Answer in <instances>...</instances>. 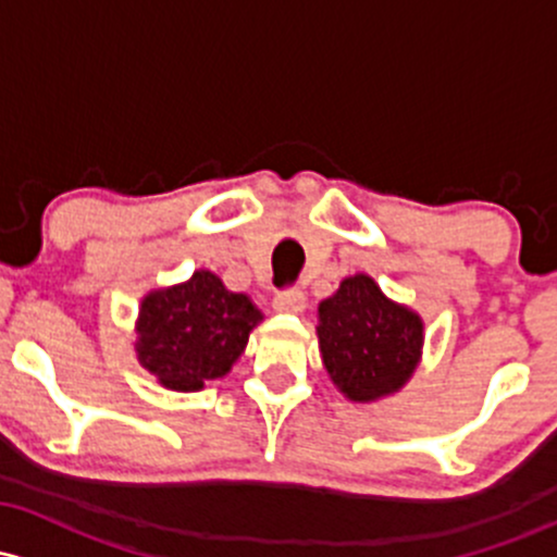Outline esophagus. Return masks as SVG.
Returning a JSON list of instances; mask_svg holds the SVG:
<instances>
[{"mask_svg":"<svg viewBox=\"0 0 557 557\" xmlns=\"http://www.w3.org/2000/svg\"><path fill=\"white\" fill-rule=\"evenodd\" d=\"M272 304H274V309L285 311V314H298V311L307 309V296H304V290H298V288L280 290L277 296H274Z\"/></svg>","mask_w":557,"mask_h":557,"instance_id":"obj_1","label":"esophagus"}]
</instances>
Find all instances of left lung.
Returning a JSON list of instances; mask_svg holds the SVG:
<instances>
[{
    "instance_id": "left-lung-1",
    "label": "left lung",
    "mask_w": 557,
    "mask_h": 557,
    "mask_svg": "<svg viewBox=\"0 0 557 557\" xmlns=\"http://www.w3.org/2000/svg\"><path fill=\"white\" fill-rule=\"evenodd\" d=\"M322 362L351 401L396 394L423 354V320L383 296L368 274H354L317 309Z\"/></svg>"
}]
</instances>
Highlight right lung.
<instances>
[{
  "mask_svg": "<svg viewBox=\"0 0 557 557\" xmlns=\"http://www.w3.org/2000/svg\"><path fill=\"white\" fill-rule=\"evenodd\" d=\"M261 320L246 293H232L209 269H198L187 283L143 298L134 351L163 388L187 394L227 375Z\"/></svg>",
  "mask_w": 557,
  "mask_h": 557,
  "instance_id": "add662e5",
  "label": "right lung"
}]
</instances>
